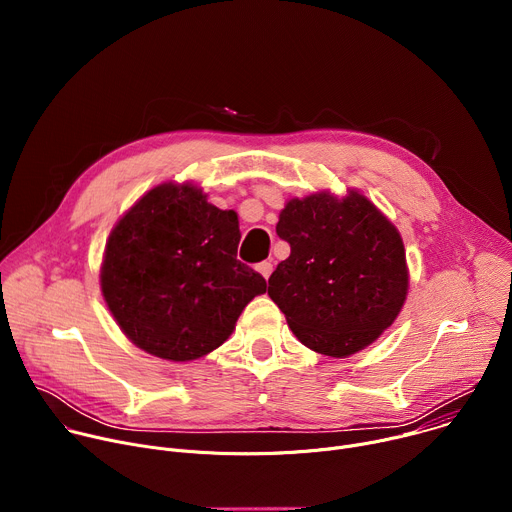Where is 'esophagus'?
Returning a JSON list of instances; mask_svg holds the SVG:
<instances>
[{
    "label": "esophagus",
    "mask_w": 512,
    "mask_h": 512,
    "mask_svg": "<svg viewBox=\"0 0 512 512\" xmlns=\"http://www.w3.org/2000/svg\"><path fill=\"white\" fill-rule=\"evenodd\" d=\"M257 271H259L265 279H269V275L273 273V265H271L269 261H263V263H259V265H257Z\"/></svg>",
    "instance_id": "1"
}]
</instances>
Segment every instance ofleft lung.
<instances>
[{
	"instance_id": "obj_1",
	"label": "left lung",
	"mask_w": 512,
	"mask_h": 512,
	"mask_svg": "<svg viewBox=\"0 0 512 512\" xmlns=\"http://www.w3.org/2000/svg\"><path fill=\"white\" fill-rule=\"evenodd\" d=\"M275 231L291 253L267 294L302 344L344 358L395 322L409 287L405 247L369 198L354 190L291 198Z\"/></svg>"
}]
</instances>
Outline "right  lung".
<instances>
[{"mask_svg": "<svg viewBox=\"0 0 512 512\" xmlns=\"http://www.w3.org/2000/svg\"><path fill=\"white\" fill-rule=\"evenodd\" d=\"M235 210L194 184H160L113 227L101 265L103 298L125 336L186 362L221 346L265 279L237 259Z\"/></svg>", "mask_w": 512, "mask_h": 512, "instance_id": "obj_1", "label": "right lung"}]
</instances>
